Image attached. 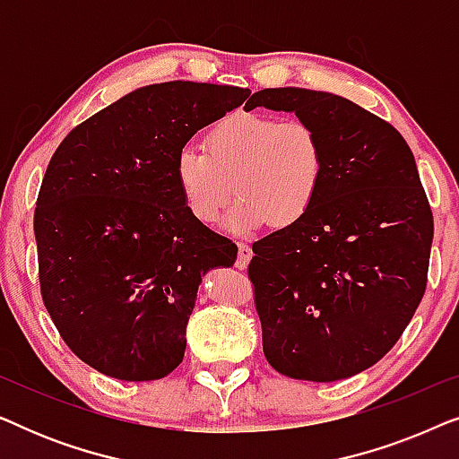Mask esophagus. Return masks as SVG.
<instances>
[{"label": "esophagus", "instance_id": "1", "mask_svg": "<svg viewBox=\"0 0 459 459\" xmlns=\"http://www.w3.org/2000/svg\"><path fill=\"white\" fill-rule=\"evenodd\" d=\"M253 259V248L248 247V244H244V242H240L238 244V259H236V267L238 269H247V265H248V261Z\"/></svg>", "mask_w": 459, "mask_h": 459}]
</instances>
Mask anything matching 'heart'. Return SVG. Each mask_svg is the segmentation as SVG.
<instances>
[{"label": "heart", "instance_id": "1", "mask_svg": "<svg viewBox=\"0 0 459 459\" xmlns=\"http://www.w3.org/2000/svg\"><path fill=\"white\" fill-rule=\"evenodd\" d=\"M204 150L184 148L175 159L186 209L203 225L217 223L238 194L240 203L228 217L234 234L267 223L290 228L309 215L322 190L324 142L300 118L230 112L206 131Z\"/></svg>", "mask_w": 459, "mask_h": 459}]
</instances>
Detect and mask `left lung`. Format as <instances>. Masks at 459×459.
Returning <instances> with one entry per match:
<instances>
[{
    "instance_id": "left-lung-1",
    "label": "left lung",
    "mask_w": 459,
    "mask_h": 459,
    "mask_svg": "<svg viewBox=\"0 0 459 459\" xmlns=\"http://www.w3.org/2000/svg\"><path fill=\"white\" fill-rule=\"evenodd\" d=\"M317 129L325 178L303 221L253 244L263 353L275 372L334 382L372 368L411 322L429 281L432 211L403 135L334 93L273 87L244 108Z\"/></svg>"
}]
</instances>
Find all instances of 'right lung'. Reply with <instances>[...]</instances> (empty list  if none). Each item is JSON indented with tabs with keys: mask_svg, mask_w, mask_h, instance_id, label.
Returning <instances> with one entry per match:
<instances>
[{
	"mask_svg": "<svg viewBox=\"0 0 459 459\" xmlns=\"http://www.w3.org/2000/svg\"><path fill=\"white\" fill-rule=\"evenodd\" d=\"M234 85L142 87L77 125L49 160L35 206L43 305L66 347L110 378H165L184 361L198 284L238 247L198 223L175 159L248 98Z\"/></svg>",
	"mask_w": 459,
	"mask_h": 459,
	"instance_id": "obj_1",
	"label": "right lung"
}]
</instances>
